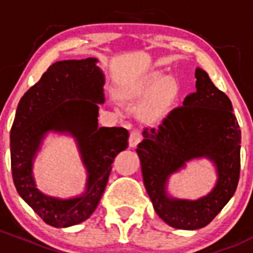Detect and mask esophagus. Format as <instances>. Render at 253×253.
Masks as SVG:
<instances>
[{
  "label": "esophagus",
  "mask_w": 253,
  "mask_h": 253,
  "mask_svg": "<svg viewBox=\"0 0 253 253\" xmlns=\"http://www.w3.org/2000/svg\"><path fill=\"white\" fill-rule=\"evenodd\" d=\"M141 141V132L139 130H132L130 132V136H129V146L130 147H136V145Z\"/></svg>",
  "instance_id": "esophagus-1"
}]
</instances>
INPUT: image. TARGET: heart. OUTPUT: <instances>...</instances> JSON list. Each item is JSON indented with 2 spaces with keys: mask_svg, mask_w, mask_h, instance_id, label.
Wrapping results in <instances>:
<instances>
[{
  "mask_svg": "<svg viewBox=\"0 0 253 253\" xmlns=\"http://www.w3.org/2000/svg\"><path fill=\"white\" fill-rule=\"evenodd\" d=\"M153 92L150 100L142 108V116L147 119H158L166 113L169 106L173 103L178 92L176 83L171 78L162 79L161 74H155L139 92V96L146 98Z\"/></svg>",
  "mask_w": 253,
  "mask_h": 253,
  "instance_id": "b5f03b06",
  "label": "heart"
}]
</instances>
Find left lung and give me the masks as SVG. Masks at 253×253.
Wrapping results in <instances>:
<instances>
[{
  "mask_svg": "<svg viewBox=\"0 0 253 253\" xmlns=\"http://www.w3.org/2000/svg\"><path fill=\"white\" fill-rule=\"evenodd\" d=\"M196 91L171 109L158 126L145 127L137 145L144 184L156 213L183 230L204 228L233 197L240 176L241 130L228 96L207 73L195 72ZM212 160L217 183L199 200L174 199L166 194L171 173L195 158Z\"/></svg>",
  "mask_w": 253,
  "mask_h": 253,
  "instance_id": "8db88e82",
  "label": "left lung"
}]
</instances>
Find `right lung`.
Here are the masks:
<instances>
[{"instance_id": "right-lung-1", "label": "right lung", "mask_w": 253, "mask_h": 253, "mask_svg": "<svg viewBox=\"0 0 253 253\" xmlns=\"http://www.w3.org/2000/svg\"><path fill=\"white\" fill-rule=\"evenodd\" d=\"M97 59L59 61L18 103L10 129V166L19 196L54 228L84 220L97 207L107 185L112 163L127 147L124 127H98V105L105 102L102 70ZM48 131L69 132L76 139L88 171L87 189L80 197L62 200L42 194L36 187L32 163Z\"/></svg>"}]
</instances>
